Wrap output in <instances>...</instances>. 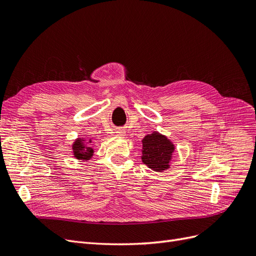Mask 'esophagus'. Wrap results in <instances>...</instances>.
Listing matches in <instances>:
<instances>
[{"instance_id": "obj_1", "label": "esophagus", "mask_w": 256, "mask_h": 256, "mask_svg": "<svg viewBox=\"0 0 256 256\" xmlns=\"http://www.w3.org/2000/svg\"><path fill=\"white\" fill-rule=\"evenodd\" d=\"M116 134H118V136H125V131H124L122 129H120L116 131Z\"/></svg>"}]
</instances>
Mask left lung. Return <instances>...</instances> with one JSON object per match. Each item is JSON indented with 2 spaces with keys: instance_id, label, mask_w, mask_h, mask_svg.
I'll return each instance as SVG.
<instances>
[{
  "instance_id": "8db88e82",
  "label": "left lung",
  "mask_w": 256,
  "mask_h": 256,
  "mask_svg": "<svg viewBox=\"0 0 256 256\" xmlns=\"http://www.w3.org/2000/svg\"><path fill=\"white\" fill-rule=\"evenodd\" d=\"M174 150V144L157 131L145 136L142 140L143 164L156 172H164L170 168Z\"/></svg>"
}]
</instances>
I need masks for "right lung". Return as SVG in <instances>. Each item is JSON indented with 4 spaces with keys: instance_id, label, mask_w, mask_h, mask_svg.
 Instances as JSON below:
<instances>
[{
    "instance_id": "obj_1",
    "label": "right lung",
    "mask_w": 256,
    "mask_h": 256,
    "mask_svg": "<svg viewBox=\"0 0 256 256\" xmlns=\"http://www.w3.org/2000/svg\"><path fill=\"white\" fill-rule=\"evenodd\" d=\"M72 152L74 156L78 160H90L92 154H94V150L86 145V142L83 138H78L72 144Z\"/></svg>"
}]
</instances>
